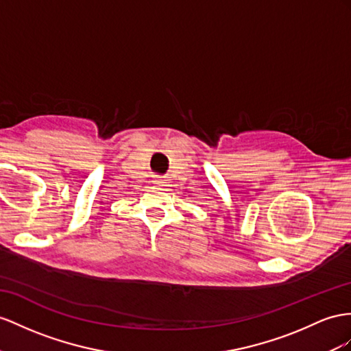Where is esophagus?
<instances>
[{"label":"esophagus","mask_w":351,"mask_h":351,"mask_svg":"<svg viewBox=\"0 0 351 351\" xmlns=\"http://www.w3.org/2000/svg\"><path fill=\"white\" fill-rule=\"evenodd\" d=\"M157 185H160V186H165L167 182H166V179H156L154 181Z\"/></svg>","instance_id":"34e87169"}]
</instances>
